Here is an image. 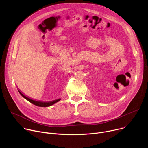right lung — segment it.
<instances>
[{
  "mask_svg": "<svg viewBox=\"0 0 148 148\" xmlns=\"http://www.w3.org/2000/svg\"><path fill=\"white\" fill-rule=\"evenodd\" d=\"M18 92L20 93V94L22 95L24 98H25L26 100H27L28 101H29L30 103L36 105V106H38V107H50L51 106V105L56 103V102H58L59 101L61 100L60 98L59 99H57L56 100H54L53 101H49V102H42V101H36V100H33V99H32L27 97H26L25 95H24L22 92H21L19 90H18Z\"/></svg>",
  "mask_w": 148,
  "mask_h": 148,
  "instance_id": "right-lung-1",
  "label": "right lung"
}]
</instances>
